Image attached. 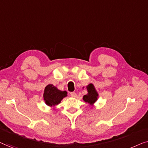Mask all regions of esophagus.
<instances>
[{
    "label": "esophagus",
    "instance_id": "34e87169",
    "mask_svg": "<svg viewBox=\"0 0 148 148\" xmlns=\"http://www.w3.org/2000/svg\"><path fill=\"white\" fill-rule=\"evenodd\" d=\"M70 95H71L72 97H76V93L74 92H70Z\"/></svg>",
    "mask_w": 148,
    "mask_h": 148
}]
</instances>
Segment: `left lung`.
<instances>
[{"label":"left lung","mask_w":148,"mask_h":148,"mask_svg":"<svg viewBox=\"0 0 148 148\" xmlns=\"http://www.w3.org/2000/svg\"><path fill=\"white\" fill-rule=\"evenodd\" d=\"M87 90H88V94L84 95L83 97V100L86 102L92 105L96 101H97L98 98V93L96 91L94 85L92 84H89L86 86Z\"/></svg>","instance_id":"1"}]
</instances>
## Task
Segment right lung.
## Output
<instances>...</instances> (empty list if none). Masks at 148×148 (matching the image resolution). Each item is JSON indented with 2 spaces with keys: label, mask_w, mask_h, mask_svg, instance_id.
Listing matches in <instances>:
<instances>
[{
  "label": "right lung",
  "mask_w": 148,
  "mask_h": 148,
  "mask_svg": "<svg viewBox=\"0 0 148 148\" xmlns=\"http://www.w3.org/2000/svg\"><path fill=\"white\" fill-rule=\"evenodd\" d=\"M67 96L66 91H61L54 86L53 84H48L45 88L43 99L47 105L52 106L59 104L63 98Z\"/></svg>",
  "instance_id": "right-lung-1"
}]
</instances>
